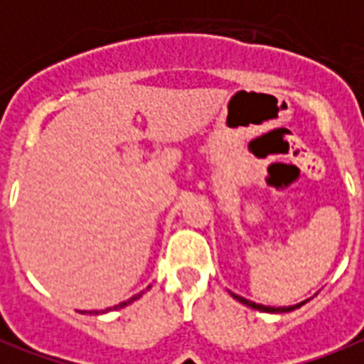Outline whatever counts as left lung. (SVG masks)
<instances>
[{
	"label": "left lung",
	"instance_id": "1",
	"mask_svg": "<svg viewBox=\"0 0 364 364\" xmlns=\"http://www.w3.org/2000/svg\"><path fill=\"white\" fill-rule=\"evenodd\" d=\"M230 295L233 299H237L239 303H243V305L250 306V309H257V311H262V312H291L306 303V301H301V303H297V305H291V306H266V305H258V303H255V301H249V299L241 297V295H235L233 291H230Z\"/></svg>",
	"mask_w": 364,
	"mask_h": 364
}]
</instances>
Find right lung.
Returning <instances> with one entry per match:
<instances>
[{
    "instance_id": "add662e5",
    "label": "right lung",
    "mask_w": 364,
    "mask_h": 364,
    "mask_svg": "<svg viewBox=\"0 0 364 364\" xmlns=\"http://www.w3.org/2000/svg\"><path fill=\"white\" fill-rule=\"evenodd\" d=\"M142 293H144V291H142ZM142 293H139V295H134V297L127 299V301H123V303H119V305L109 306V309H106V311H94V312H90V314H104V312H107V311H115V309H123V306H127L129 303H133V301H136V299L141 297Z\"/></svg>"
}]
</instances>
